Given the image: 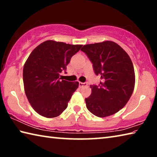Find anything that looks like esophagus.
<instances>
[{
    "label": "esophagus",
    "mask_w": 157,
    "mask_h": 157,
    "mask_svg": "<svg viewBox=\"0 0 157 157\" xmlns=\"http://www.w3.org/2000/svg\"><path fill=\"white\" fill-rule=\"evenodd\" d=\"M87 86V83L86 82H85V83H84V82H79V87H82V86Z\"/></svg>",
    "instance_id": "34e87169"
}]
</instances>
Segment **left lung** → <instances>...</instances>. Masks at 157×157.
Masks as SVG:
<instances>
[{
	"label": "left lung",
	"mask_w": 157,
	"mask_h": 157,
	"mask_svg": "<svg viewBox=\"0 0 157 157\" xmlns=\"http://www.w3.org/2000/svg\"><path fill=\"white\" fill-rule=\"evenodd\" d=\"M93 63L100 84L91 85V94L85 98L86 108L100 118L123 109L134 91L135 73L128 54L113 41L84 45L81 49Z\"/></svg>",
	"instance_id": "obj_1"
}]
</instances>
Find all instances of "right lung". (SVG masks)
<instances>
[{
    "instance_id": "obj_1",
    "label": "right lung",
    "mask_w": 157,
    "mask_h": 157,
    "mask_svg": "<svg viewBox=\"0 0 157 157\" xmlns=\"http://www.w3.org/2000/svg\"><path fill=\"white\" fill-rule=\"evenodd\" d=\"M82 46L48 40L29 55L23 71L24 90L29 102L39 115L55 118L67 108L79 82L63 80L60 74L66 73L71 57Z\"/></svg>"
}]
</instances>
